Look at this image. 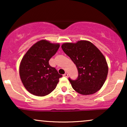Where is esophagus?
I'll use <instances>...</instances> for the list:
<instances>
[{
    "mask_svg": "<svg viewBox=\"0 0 127 127\" xmlns=\"http://www.w3.org/2000/svg\"><path fill=\"white\" fill-rule=\"evenodd\" d=\"M63 76H64V77H66V78H67V77H68V73H64V75H63Z\"/></svg>",
    "mask_w": 127,
    "mask_h": 127,
    "instance_id": "34e87169",
    "label": "esophagus"
}]
</instances>
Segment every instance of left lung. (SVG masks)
Returning <instances> with one entry per match:
<instances>
[{"instance_id": "8db88e82", "label": "left lung", "mask_w": 127, "mask_h": 127, "mask_svg": "<svg viewBox=\"0 0 127 127\" xmlns=\"http://www.w3.org/2000/svg\"><path fill=\"white\" fill-rule=\"evenodd\" d=\"M62 48L78 68V78L68 79L72 88L82 95H90L100 90L108 73V65L101 51L87 40L64 43Z\"/></svg>"}]
</instances>
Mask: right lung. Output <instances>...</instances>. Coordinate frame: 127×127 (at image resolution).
<instances>
[{"label": "right lung", "mask_w": 127, "mask_h": 127, "mask_svg": "<svg viewBox=\"0 0 127 127\" xmlns=\"http://www.w3.org/2000/svg\"><path fill=\"white\" fill-rule=\"evenodd\" d=\"M59 47V43L41 40L34 43L24 55L19 72L22 83L29 93L42 97L56 88L62 75L49 65V60Z\"/></svg>", "instance_id": "add662e5"}]
</instances>
